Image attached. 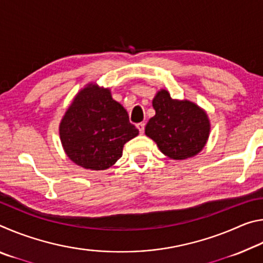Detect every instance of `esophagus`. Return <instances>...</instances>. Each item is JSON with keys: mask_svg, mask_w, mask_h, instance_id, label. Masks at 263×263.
Returning a JSON list of instances; mask_svg holds the SVG:
<instances>
[{"mask_svg": "<svg viewBox=\"0 0 263 263\" xmlns=\"http://www.w3.org/2000/svg\"><path fill=\"white\" fill-rule=\"evenodd\" d=\"M137 127H138V130H139L140 135H144V132H145V123H138L137 124Z\"/></svg>", "mask_w": 263, "mask_h": 263, "instance_id": "esophagus-1", "label": "esophagus"}]
</instances>
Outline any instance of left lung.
Returning a JSON list of instances; mask_svg holds the SVG:
<instances>
[{"label": "left lung", "instance_id": "obj_1", "mask_svg": "<svg viewBox=\"0 0 263 263\" xmlns=\"http://www.w3.org/2000/svg\"><path fill=\"white\" fill-rule=\"evenodd\" d=\"M153 108L155 116L148 121L145 133L164 155L183 160L201 152L210 123L199 106L189 101L173 100L167 90H161L154 97Z\"/></svg>", "mask_w": 263, "mask_h": 263}]
</instances>
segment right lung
<instances>
[{"label": "right lung", "mask_w": 263, "mask_h": 263, "mask_svg": "<svg viewBox=\"0 0 263 263\" xmlns=\"http://www.w3.org/2000/svg\"><path fill=\"white\" fill-rule=\"evenodd\" d=\"M66 154L79 166L103 171L122 157L123 146L138 136L123 106L109 89L89 84L75 97L60 123Z\"/></svg>", "instance_id": "obj_1"}]
</instances>
